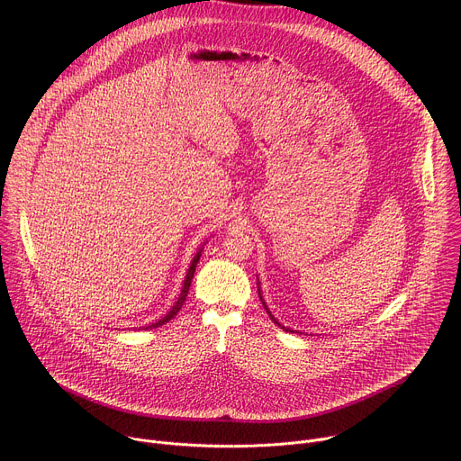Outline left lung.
<instances>
[{
	"mask_svg": "<svg viewBox=\"0 0 461 461\" xmlns=\"http://www.w3.org/2000/svg\"><path fill=\"white\" fill-rule=\"evenodd\" d=\"M257 288H258V297H260V301H262V306H265V310L268 312V315L272 317V321H274V322H276L277 326H281V328H283V330H286V332H292V334H301V332H295V330H292V328H286V326H283V324H281V322H279V321H277V319H276V317L272 315V312H270V308L267 306L265 299H262V294H260V283H258V279H257Z\"/></svg>",
	"mask_w": 461,
	"mask_h": 461,
	"instance_id": "left-lung-1",
	"label": "left lung"
}]
</instances>
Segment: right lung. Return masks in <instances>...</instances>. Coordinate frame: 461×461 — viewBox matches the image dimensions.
<instances>
[{"label": "right lung", "mask_w": 461, "mask_h": 461, "mask_svg": "<svg viewBox=\"0 0 461 461\" xmlns=\"http://www.w3.org/2000/svg\"><path fill=\"white\" fill-rule=\"evenodd\" d=\"M204 244H206V242H204ZM204 244H203V246H204ZM203 246L199 248V251L194 253V257H193V260H191V265H189V268H187V274H185V277H184V286H182L180 295H178V299L175 301L173 308H171L162 319H158L157 322H153V324H149V326H144V328H158V326L169 322V321L180 312V308H182V304H184V301H185V297H187L189 286H191V279H193V274H194V268H196V262H199V258H201V255H203Z\"/></svg>", "instance_id": "1"}]
</instances>
